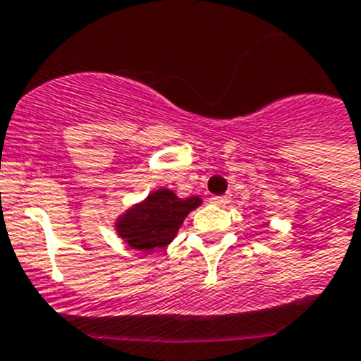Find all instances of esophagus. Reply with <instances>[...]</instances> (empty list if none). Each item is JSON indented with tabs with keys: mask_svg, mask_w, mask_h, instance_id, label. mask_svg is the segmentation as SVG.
Listing matches in <instances>:
<instances>
[{
	"mask_svg": "<svg viewBox=\"0 0 361 361\" xmlns=\"http://www.w3.org/2000/svg\"><path fill=\"white\" fill-rule=\"evenodd\" d=\"M209 202L215 204V206H225L228 202V197H212L209 198Z\"/></svg>",
	"mask_w": 361,
	"mask_h": 361,
	"instance_id": "1",
	"label": "esophagus"
}]
</instances>
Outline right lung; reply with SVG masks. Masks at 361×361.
<instances>
[{
    "label": "right lung",
    "mask_w": 361,
    "mask_h": 361,
    "mask_svg": "<svg viewBox=\"0 0 361 361\" xmlns=\"http://www.w3.org/2000/svg\"><path fill=\"white\" fill-rule=\"evenodd\" d=\"M200 204L198 197L180 198L170 189H157L118 217L116 232L138 251L163 249L174 240L189 212Z\"/></svg>",
    "instance_id": "add662e5"
}]
</instances>
